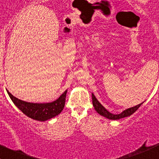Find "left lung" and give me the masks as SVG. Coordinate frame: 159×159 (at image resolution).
I'll return each mask as SVG.
<instances>
[{"label": "left lung", "mask_w": 159, "mask_h": 159, "mask_svg": "<svg viewBox=\"0 0 159 159\" xmlns=\"http://www.w3.org/2000/svg\"><path fill=\"white\" fill-rule=\"evenodd\" d=\"M92 99H93V105L96 111H97L100 115L103 116H104L105 118L109 119V120H119V119L124 118V117L130 116H131V114L134 113V112H135V111H136L140 106H141V104H143V103H141V104H138V105H135V106L131 107V108H128V109L123 111L120 114H112L111 113L110 111H108V110L104 108L102 104L99 102V101H97V99L96 98L95 96L93 95V93H92Z\"/></svg>", "instance_id": "8db88e82"}]
</instances>
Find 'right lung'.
<instances>
[{
	"label": "right lung",
	"mask_w": 159,
	"mask_h": 159,
	"mask_svg": "<svg viewBox=\"0 0 159 159\" xmlns=\"http://www.w3.org/2000/svg\"><path fill=\"white\" fill-rule=\"evenodd\" d=\"M8 96L16 106L27 116L39 121H46L56 116L63 110L67 90L55 101L50 103H31L21 101L7 90Z\"/></svg>",
	"instance_id": "1"
}]
</instances>
